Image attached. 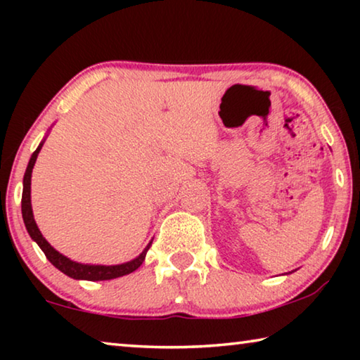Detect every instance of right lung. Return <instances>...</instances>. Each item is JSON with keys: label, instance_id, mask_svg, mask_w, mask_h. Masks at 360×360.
Segmentation results:
<instances>
[{"label": "right lung", "instance_id": "1", "mask_svg": "<svg viewBox=\"0 0 360 360\" xmlns=\"http://www.w3.org/2000/svg\"><path fill=\"white\" fill-rule=\"evenodd\" d=\"M42 148V143L38 146V149L33 152L32 158H30V163L27 167L25 176H23V192H22V216H23V222H25V227L28 230V233L32 238L38 243V246L42 249V252L46 254V257L49 259L51 264L58 268L60 271L68 275L70 278L75 279H87V281H105V279H114L124 275H129V273L135 271L136 268L143 264L146 252H148L149 246L144 249V251L138 255L135 260L127 262V264L122 265H111V266H105V265H82L77 264V262H72L68 257H65L60 252H57L49 243L44 240V236L41 235V231L36 225L34 219H33V211H32V200H30V186H32V172L36 162V157H38L39 150Z\"/></svg>", "mask_w": 360, "mask_h": 360}]
</instances>
